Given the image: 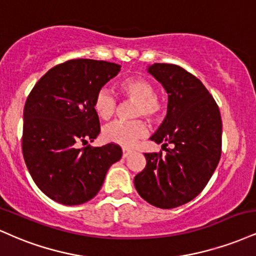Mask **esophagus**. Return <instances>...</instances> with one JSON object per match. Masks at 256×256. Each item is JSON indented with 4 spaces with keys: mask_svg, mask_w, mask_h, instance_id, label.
<instances>
[{
    "mask_svg": "<svg viewBox=\"0 0 256 256\" xmlns=\"http://www.w3.org/2000/svg\"><path fill=\"white\" fill-rule=\"evenodd\" d=\"M132 152L131 149H128V148H122V158H128V155Z\"/></svg>",
    "mask_w": 256,
    "mask_h": 256,
    "instance_id": "1",
    "label": "esophagus"
}]
</instances>
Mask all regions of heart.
<instances>
[{"label": "heart", "instance_id": "heart-1", "mask_svg": "<svg viewBox=\"0 0 256 256\" xmlns=\"http://www.w3.org/2000/svg\"><path fill=\"white\" fill-rule=\"evenodd\" d=\"M122 96L131 101H136L132 116H144L149 122H156L162 119L163 104L156 98V88L152 81L140 76L128 78L118 84ZM118 110V100L106 89H101L94 100V110L102 120H110ZM148 134L146 124L142 119L131 122H114L104 126L102 138L108 143L131 148L138 140Z\"/></svg>", "mask_w": 256, "mask_h": 256}]
</instances>
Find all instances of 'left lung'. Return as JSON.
Masks as SVG:
<instances>
[{
	"mask_svg": "<svg viewBox=\"0 0 256 256\" xmlns=\"http://www.w3.org/2000/svg\"><path fill=\"white\" fill-rule=\"evenodd\" d=\"M168 93L166 119L150 140L162 148L144 154L146 168L134 187L146 202L173 208L194 199L216 170L222 154V119L216 101L199 78L184 68L155 63L148 69Z\"/></svg>",
	"mask_w": 256,
	"mask_h": 256,
	"instance_id": "left-lung-1",
	"label": "left lung"
}]
</instances>
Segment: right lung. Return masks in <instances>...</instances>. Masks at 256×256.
<instances>
[{"label": "right lung", "mask_w": 256, "mask_h": 256, "mask_svg": "<svg viewBox=\"0 0 256 256\" xmlns=\"http://www.w3.org/2000/svg\"><path fill=\"white\" fill-rule=\"evenodd\" d=\"M120 72L104 60H70L36 83L24 108L22 154L36 186L63 205L94 198L107 170L122 158V148L86 146L100 132L96 94Z\"/></svg>", "instance_id": "right-lung-1"}]
</instances>
